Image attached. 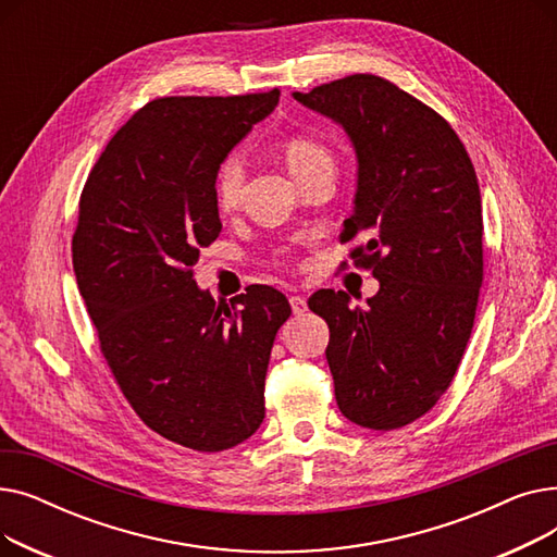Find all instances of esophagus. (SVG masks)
Wrapping results in <instances>:
<instances>
[{
  "label": "esophagus",
  "mask_w": 557,
  "mask_h": 557,
  "mask_svg": "<svg viewBox=\"0 0 557 557\" xmlns=\"http://www.w3.org/2000/svg\"><path fill=\"white\" fill-rule=\"evenodd\" d=\"M288 302H290V309H294L296 315H302L307 311V298H302V296H290Z\"/></svg>",
  "instance_id": "1"
}]
</instances>
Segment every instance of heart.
I'll return each mask as SVG.
<instances>
[{
	"label": "heart",
	"mask_w": 557,
	"mask_h": 557,
	"mask_svg": "<svg viewBox=\"0 0 557 557\" xmlns=\"http://www.w3.org/2000/svg\"><path fill=\"white\" fill-rule=\"evenodd\" d=\"M284 158L290 173L302 175L320 164H332L327 146L311 135H290L284 141ZM246 185V166L239 156H227L214 173V198L221 210H234Z\"/></svg>",
	"instance_id": "1"
}]
</instances>
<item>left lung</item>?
Returning <instances> with one entry per match:
<instances>
[{"instance_id":"obj_1","label":"left lung","mask_w":557,"mask_h":557,"mask_svg":"<svg viewBox=\"0 0 557 557\" xmlns=\"http://www.w3.org/2000/svg\"><path fill=\"white\" fill-rule=\"evenodd\" d=\"M305 108L343 126L357 153L355 212L341 242L379 280L349 307L320 288L325 349L341 413L359 426L411 424L449 388L470 341L483 284V214L474 164L441 114L382 76L352 74L311 92Z\"/></svg>"}]
</instances>
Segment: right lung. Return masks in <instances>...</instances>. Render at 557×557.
<instances>
[{
    "mask_svg": "<svg viewBox=\"0 0 557 557\" xmlns=\"http://www.w3.org/2000/svg\"><path fill=\"white\" fill-rule=\"evenodd\" d=\"M280 90L166 97L108 141L78 202L72 261L101 352L141 422L196 451L239 445L263 420V382L290 305L248 286L216 302L196 286L221 232L214 173Z\"/></svg>",
    "mask_w": 557,
    "mask_h": 557,
    "instance_id": "right-lung-1",
    "label": "right lung"
}]
</instances>
